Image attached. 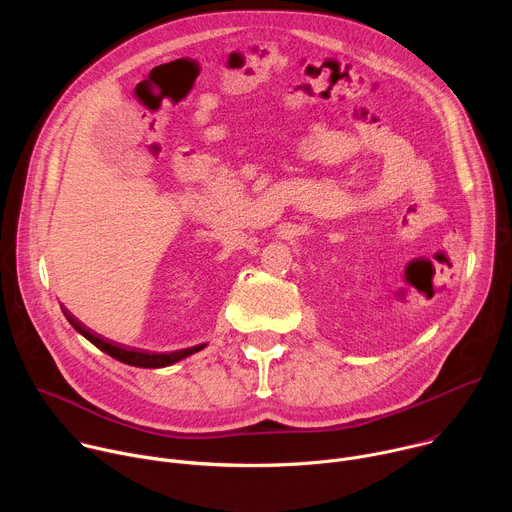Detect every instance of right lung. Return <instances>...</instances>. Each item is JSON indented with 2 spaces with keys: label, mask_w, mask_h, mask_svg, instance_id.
<instances>
[{
  "label": "right lung",
  "mask_w": 512,
  "mask_h": 512,
  "mask_svg": "<svg viewBox=\"0 0 512 512\" xmlns=\"http://www.w3.org/2000/svg\"><path fill=\"white\" fill-rule=\"evenodd\" d=\"M62 314L66 316V320L72 324V328H75L77 332H81L89 342H93L99 350L107 352L109 356L125 362V364H131V367H141V369H162V367H170V364L202 350L206 344H198V346H192V348H184V350H176V352H150V350H141V348H131V346H125V344H119V342H113V340H107L105 336L89 330L79 318L72 316L64 306H62Z\"/></svg>",
  "instance_id": "1"
}]
</instances>
